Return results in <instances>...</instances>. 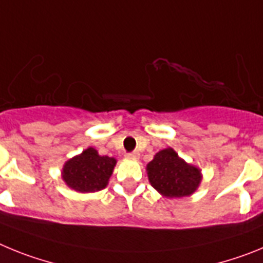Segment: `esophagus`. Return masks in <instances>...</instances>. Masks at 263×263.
Here are the masks:
<instances>
[{"label": "esophagus", "mask_w": 263, "mask_h": 263, "mask_svg": "<svg viewBox=\"0 0 263 263\" xmlns=\"http://www.w3.org/2000/svg\"><path fill=\"white\" fill-rule=\"evenodd\" d=\"M126 157L132 158V159H138L139 154L137 152H134V153H129V154H126Z\"/></svg>", "instance_id": "1"}]
</instances>
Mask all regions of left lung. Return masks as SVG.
<instances>
[{
    "mask_svg": "<svg viewBox=\"0 0 263 263\" xmlns=\"http://www.w3.org/2000/svg\"><path fill=\"white\" fill-rule=\"evenodd\" d=\"M148 182L163 197L191 196L201 183V170L187 163L173 147L158 152L146 166Z\"/></svg>",
    "mask_w": 263,
    "mask_h": 263,
    "instance_id": "1",
    "label": "left lung"
}]
</instances>
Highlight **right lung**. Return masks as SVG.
I'll return each instance as SVG.
<instances>
[{
	"mask_svg": "<svg viewBox=\"0 0 263 263\" xmlns=\"http://www.w3.org/2000/svg\"><path fill=\"white\" fill-rule=\"evenodd\" d=\"M117 160L100 155L93 147L85 148L64 163L62 179L71 190L81 194L101 191L108 185Z\"/></svg>",
	"mask_w": 263,
	"mask_h": 263,
	"instance_id": "right-lung-1",
	"label": "right lung"
}]
</instances>
